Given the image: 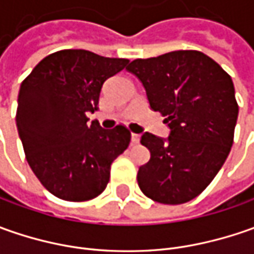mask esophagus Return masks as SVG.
Returning a JSON list of instances; mask_svg holds the SVG:
<instances>
[{
    "instance_id": "34e87169",
    "label": "esophagus",
    "mask_w": 254,
    "mask_h": 254,
    "mask_svg": "<svg viewBox=\"0 0 254 254\" xmlns=\"http://www.w3.org/2000/svg\"><path fill=\"white\" fill-rule=\"evenodd\" d=\"M140 142V135L138 134H135V132H131V144L132 145H135V144H138Z\"/></svg>"
}]
</instances>
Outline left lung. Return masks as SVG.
Returning <instances> with one entry per match:
<instances>
[{"label":"left lung","instance_id":"obj_1","mask_svg":"<svg viewBox=\"0 0 254 254\" xmlns=\"http://www.w3.org/2000/svg\"><path fill=\"white\" fill-rule=\"evenodd\" d=\"M147 92L154 112L170 127L162 140L141 135L150 161L140 167L138 187L150 199L180 205L209 185L229 155L239 106L232 77L199 51H174L135 59L126 67Z\"/></svg>","mask_w":254,"mask_h":254}]
</instances>
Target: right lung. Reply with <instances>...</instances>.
Returning a JSON list of instances; mask_svg holds the SVG:
<instances>
[{"label":"right lung","instance_id":"obj_1","mask_svg":"<svg viewBox=\"0 0 254 254\" xmlns=\"http://www.w3.org/2000/svg\"><path fill=\"white\" fill-rule=\"evenodd\" d=\"M130 61L84 49H64L44 58L18 94L16 127L25 157L52 195L69 202L99 196L110 180L113 161L127 150L124 126L103 130L87 124L99 107L103 83Z\"/></svg>","mask_w":254,"mask_h":254}]
</instances>
